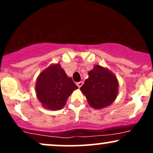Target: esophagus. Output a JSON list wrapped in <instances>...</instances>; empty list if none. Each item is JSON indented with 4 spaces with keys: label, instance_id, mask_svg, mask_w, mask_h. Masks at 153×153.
Listing matches in <instances>:
<instances>
[{
    "label": "esophagus",
    "instance_id": "obj_1",
    "mask_svg": "<svg viewBox=\"0 0 153 153\" xmlns=\"http://www.w3.org/2000/svg\"><path fill=\"white\" fill-rule=\"evenodd\" d=\"M77 85H78V88H80L82 85V84H83V82L82 81H80V82H77Z\"/></svg>",
    "mask_w": 153,
    "mask_h": 153
}]
</instances>
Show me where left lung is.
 Returning <instances> with one entry per match:
<instances>
[{"label":"left lung","instance_id":"obj_1","mask_svg":"<svg viewBox=\"0 0 153 153\" xmlns=\"http://www.w3.org/2000/svg\"><path fill=\"white\" fill-rule=\"evenodd\" d=\"M80 90L92 108L101 109L110 106L117 99L119 93V81L116 75L107 68L95 65L88 73Z\"/></svg>","mask_w":153,"mask_h":153}]
</instances>
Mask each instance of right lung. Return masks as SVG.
<instances>
[{
    "instance_id": "right-lung-1",
    "label": "right lung",
    "mask_w": 153,
    "mask_h": 153,
    "mask_svg": "<svg viewBox=\"0 0 153 153\" xmlns=\"http://www.w3.org/2000/svg\"><path fill=\"white\" fill-rule=\"evenodd\" d=\"M78 88L59 63L50 65L42 71L35 85L36 97L42 106L51 111L62 109L69 96Z\"/></svg>"
}]
</instances>
